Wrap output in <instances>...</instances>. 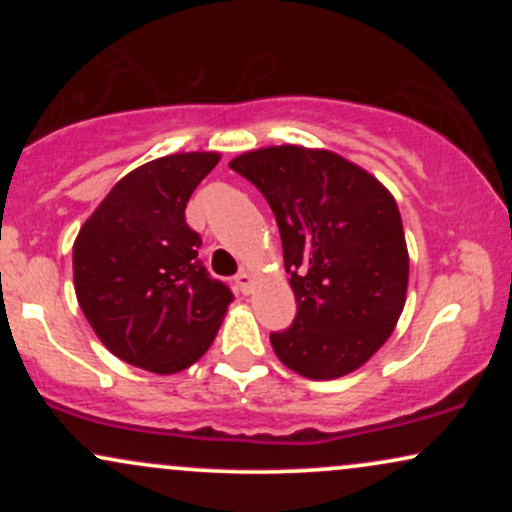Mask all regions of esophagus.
<instances>
[{
  "label": "esophagus",
  "instance_id": "esophagus-1",
  "mask_svg": "<svg viewBox=\"0 0 512 512\" xmlns=\"http://www.w3.org/2000/svg\"><path fill=\"white\" fill-rule=\"evenodd\" d=\"M236 289L240 291V293H248L250 291V286H252V276L248 274V272H238L236 274Z\"/></svg>",
  "mask_w": 512,
  "mask_h": 512
}]
</instances>
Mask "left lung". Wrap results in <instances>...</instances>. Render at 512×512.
I'll return each mask as SVG.
<instances>
[{"instance_id": "left-lung-1", "label": "left lung", "mask_w": 512, "mask_h": 512, "mask_svg": "<svg viewBox=\"0 0 512 512\" xmlns=\"http://www.w3.org/2000/svg\"><path fill=\"white\" fill-rule=\"evenodd\" d=\"M274 211L296 317L269 334L310 380L361 368L395 330L409 284L402 216L385 185L334 151L269 146L228 163Z\"/></svg>"}]
</instances>
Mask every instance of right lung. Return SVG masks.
Segmentation results:
<instances>
[{
	"label": "right lung",
	"instance_id": "1",
	"mask_svg": "<svg viewBox=\"0 0 512 512\" xmlns=\"http://www.w3.org/2000/svg\"><path fill=\"white\" fill-rule=\"evenodd\" d=\"M214 151L156 158L127 173L74 240V291L105 349L170 375L204 356L233 293L199 262L185 221L195 187L219 163Z\"/></svg>",
	"mask_w": 512,
	"mask_h": 512
}]
</instances>
